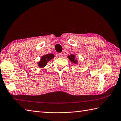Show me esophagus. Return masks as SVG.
I'll list each match as a JSON object with an SVG mask.
<instances>
[{
	"mask_svg": "<svg viewBox=\"0 0 121 121\" xmlns=\"http://www.w3.org/2000/svg\"><path fill=\"white\" fill-rule=\"evenodd\" d=\"M58 56H59V58H62V56H63V54L62 53H59L58 54Z\"/></svg>",
	"mask_w": 121,
	"mask_h": 121,
	"instance_id": "esophagus-1",
	"label": "esophagus"
}]
</instances>
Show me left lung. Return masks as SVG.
Segmentation results:
<instances>
[{
	"instance_id": "8db88e82",
	"label": "left lung",
	"mask_w": 121,
	"mask_h": 121,
	"mask_svg": "<svg viewBox=\"0 0 121 121\" xmlns=\"http://www.w3.org/2000/svg\"><path fill=\"white\" fill-rule=\"evenodd\" d=\"M68 59H69V60L71 61L72 62L74 63L75 64H77L78 63V61L77 60H75V56L74 55V54H70V56H68Z\"/></svg>"
}]
</instances>
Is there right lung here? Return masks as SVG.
<instances>
[{"label":"right lung","instance_id":"add662e5","mask_svg":"<svg viewBox=\"0 0 121 121\" xmlns=\"http://www.w3.org/2000/svg\"><path fill=\"white\" fill-rule=\"evenodd\" d=\"M54 57V55L53 54H47L46 55H44L41 56L40 60L38 62V65L40 68H44L47 65L48 61H50Z\"/></svg>","mask_w":121,"mask_h":121}]
</instances>
